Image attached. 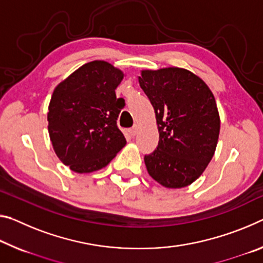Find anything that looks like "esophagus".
<instances>
[{
  "mask_svg": "<svg viewBox=\"0 0 263 263\" xmlns=\"http://www.w3.org/2000/svg\"><path fill=\"white\" fill-rule=\"evenodd\" d=\"M137 131H138V128H137V126H133L132 128H130V130H128V133H130L131 137H135L137 135Z\"/></svg>",
  "mask_w": 263,
  "mask_h": 263,
  "instance_id": "esophagus-1",
  "label": "esophagus"
}]
</instances>
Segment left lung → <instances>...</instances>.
<instances>
[{
  "instance_id": "1",
  "label": "left lung",
  "mask_w": 263,
  "mask_h": 263,
  "mask_svg": "<svg viewBox=\"0 0 263 263\" xmlns=\"http://www.w3.org/2000/svg\"><path fill=\"white\" fill-rule=\"evenodd\" d=\"M139 84L151 102L159 143L144 158L147 172L168 189L197 180L213 157L220 132L212 91L189 70L166 68L141 71Z\"/></svg>"
}]
</instances>
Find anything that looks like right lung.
<instances>
[{
  "instance_id": "1",
  "label": "right lung",
  "mask_w": 263,
  "mask_h": 263,
  "mask_svg": "<svg viewBox=\"0 0 263 263\" xmlns=\"http://www.w3.org/2000/svg\"><path fill=\"white\" fill-rule=\"evenodd\" d=\"M124 73L104 61L76 70L53 91L49 135L53 149L73 172L90 173L109 164L126 139L117 126L124 99L116 89Z\"/></svg>"
}]
</instances>
